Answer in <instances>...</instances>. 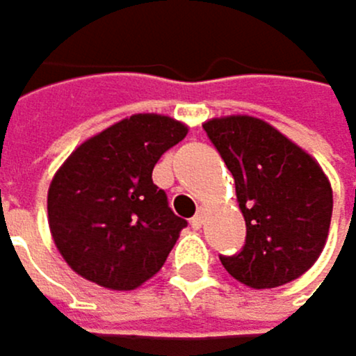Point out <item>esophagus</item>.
Returning a JSON list of instances; mask_svg holds the SVG:
<instances>
[{
	"label": "esophagus",
	"mask_w": 356,
	"mask_h": 356,
	"mask_svg": "<svg viewBox=\"0 0 356 356\" xmlns=\"http://www.w3.org/2000/svg\"><path fill=\"white\" fill-rule=\"evenodd\" d=\"M190 222H192L194 229H201V227H203V213H196V216H194Z\"/></svg>",
	"instance_id": "34e87169"
}]
</instances>
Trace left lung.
I'll use <instances>...</instances> for the list:
<instances>
[{
	"label": "left lung",
	"instance_id": "1",
	"mask_svg": "<svg viewBox=\"0 0 356 356\" xmlns=\"http://www.w3.org/2000/svg\"><path fill=\"white\" fill-rule=\"evenodd\" d=\"M236 181L246 244L220 257L227 273L252 289L302 277L329 238L333 190L314 157L255 116L236 114L203 123Z\"/></svg>",
	"mask_w": 356,
	"mask_h": 356
}]
</instances>
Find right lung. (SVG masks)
<instances>
[{
    "label": "right lung",
    "instance_id": "add662e5",
    "mask_svg": "<svg viewBox=\"0 0 356 356\" xmlns=\"http://www.w3.org/2000/svg\"><path fill=\"white\" fill-rule=\"evenodd\" d=\"M188 134L162 114H134L81 143L47 192L51 238L79 277L127 292L160 273L188 225L153 179L157 160Z\"/></svg>",
    "mask_w": 356,
    "mask_h": 356
}]
</instances>
